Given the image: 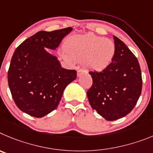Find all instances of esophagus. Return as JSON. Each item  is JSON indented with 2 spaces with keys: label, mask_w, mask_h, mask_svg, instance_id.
<instances>
[{
  "label": "esophagus",
  "mask_w": 153,
  "mask_h": 153,
  "mask_svg": "<svg viewBox=\"0 0 153 153\" xmlns=\"http://www.w3.org/2000/svg\"><path fill=\"white\" fill-rule=\"evenodd\" d=\"M85 70H83V69H79L78 71V72H77V75H78V77H80V76H82V75H83V74H85Z\"/></svg>",
  "instance_id": "obj_1"
}]
</instances>
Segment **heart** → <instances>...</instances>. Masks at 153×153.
Wrapping results in <instances>:
<instances>
[{
	"instance_id": "obj_1",
	"label": "heart",
	"mask_w": 153,
	"mask_h": 153,
	"mask_svg": "<svg viewBox=\"0 0 153 153\" xmlns=\"http://www.w3.org/2000/svg\"><path fill=\"white\" fill-rule=\"evenodd\" d=\"M115 53L113 41L89 33L68 38L62 56L71 62H84L85 66L92 71H101L112 62Z\"/></svg>"
}]
</instances>
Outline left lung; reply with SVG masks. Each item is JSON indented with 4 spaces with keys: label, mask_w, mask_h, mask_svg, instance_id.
<instances>
[{
    "label": "left lung",
    "mask_w": 153,
    "mask_h": 153,
    "mask_svg": "<svg viewBox=\"0 0 153 153\" xmlns=\"http://www.w3.org/2000/svg\"><path fill=\"white\" fill-rule=\"evenodd\" d=\"M114 39L116 53L112 62L101 71H89L93 83L87 91L92 108L110 121L131 112L143 85L137 57L117 37Z\"/></svg>",
    "instance_id": "1"
}]
</instances>
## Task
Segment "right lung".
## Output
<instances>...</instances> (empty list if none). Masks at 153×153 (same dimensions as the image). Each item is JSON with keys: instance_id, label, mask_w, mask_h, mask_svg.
Returning <instances> with one entry per match:
<instances>
[{"instance_id": "obj_1", "label": "right lung", "mask_w": 153, "mask_h": 153, "mask_svg": "<svg viewBox=\"0 0 153 153\" xmlns=\"http://www.w3.org/2000/svg\"><path fill=\"white\" fill-rule=\"evenodd\" d=\"M71 30L39 31L14 51L8 85L15 104L23 112L35 117L47 115L59 105L67 85L76 78L75 70L62 68L57 58L45 49L57 48Z\"/></svg>"}]
</instances>
